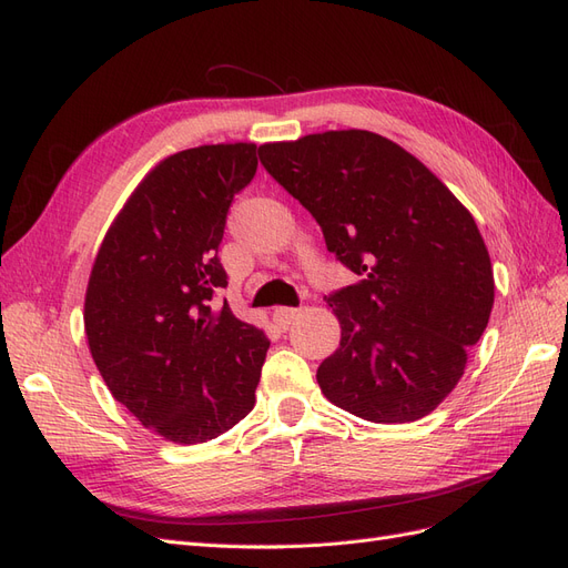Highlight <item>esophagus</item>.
I'll list each match as a JSON object with an SVG mask.
<instances>
[{
	"instance_id": "34e87169",
	"label": "esophagus",
	"mask_w": 568,
	"mask_h": 568,
	"mask_svg": "<svg viewBox=\"0 0 568 568\" xmlns=\"http://www.w3.org/2000/svg\"><path fill=\"white\" fill-rule=\"evenodd\" d=\"M296 317H298L296 307H275V312H272V320H275L277 326H282V328H288V324Z\"/></svg>"
}]
</instances>
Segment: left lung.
<instances>
[{
  "instance_id": "8db88e82",
  "label": "left lung",
  "mask_w": 568,
  "mask_h": 568,
  "mask_svg": "<svg viewBox=\"0 0 568 568\" xmlns=\"http://www.w3.org/2000/svg\"><path fill=\"white\" fill-rule=\"evenodd\" d=\"M258 154L359 275L326 296L341 345L317 368L324 397L371 423L427 416L458 385L494 307V267L470 211L371 131L312 133Z\"/></svg>"
}]
</instances>
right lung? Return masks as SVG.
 <instances>
[{"mask_svg": "<svg viewBox=\"0 0 568 568\" xmlns=\"http://www.w3.org/2000/svg\"><path fill=\"white\" fill-rule=\"evenodd\" d=\"M256 169L253 143L171 154L133 190L91 270V357L112 397L175 444L216 439L256 404L270 341L213 303L227 286V211Z\"/></svg>", "mask_w": 568, "mask_h": 568, "instance_id": "obj_1", "label": "right lung"}]
</instances>
